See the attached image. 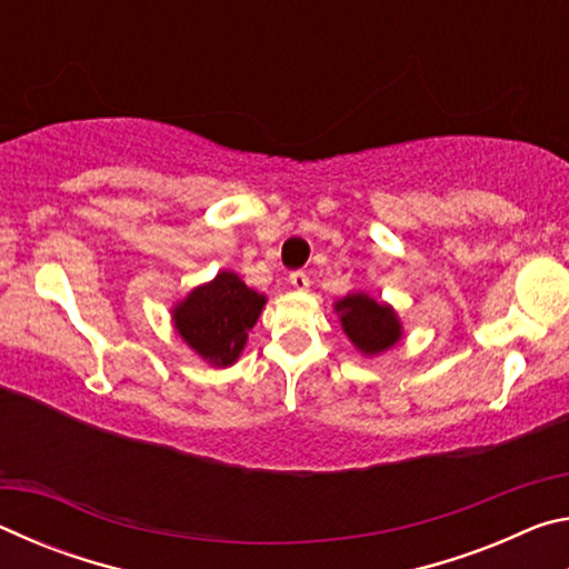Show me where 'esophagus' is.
<instances>
[{
  "label": "esophagus",
  "instance_id": "34e87169",
  "mask_svg": "<svg viewBox=\"0 0 569 569\" xmlns=\"http://www.w3.org/2000/svg\"><path fill=\"white\" fill-rule=\"evenodd\" d=\"M288 283H291L296 291H306L308 283H311V281H308V276L303 271H293L291 276H288Z\"/></svg>",
  "mask_w": 569,
  "mask_h": 569
}]
</instances>
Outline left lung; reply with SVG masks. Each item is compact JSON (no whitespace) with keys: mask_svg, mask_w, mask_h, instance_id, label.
Returning a JSON list of instances; mask_svg holds the SVG:
<instances>
[{"mask_svg":"<svg viewBox=\"0 0 569 569\" xmlns=\"http://www.w3.org/2000/svg\"><path fill=\"white\" fill-rule=\"evenodd\" d=\"M336 311L341 313L346 336L363 353H381L399 341L401 326L387 303L366 293H351L336 303Z\"/></svg>","mask_w":569,"mask_h":569,"instance_id":"8db88e82","label":"left lung"}]
</instances>
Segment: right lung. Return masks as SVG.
<instances>
[{"label": "right lung", "instance_id": "right-lung-1", "mask_svg": "<svg viewBox=\"0 0 569 569\" xmlns=\"http://www.w3.org/2000/svg\"><path fill=\"white\" fill-rule=\"evenodd\" d=\"M263 303V296L248 288L236 273L223 271L216 281L196 288L176 308L172 319L190 349L210 363L228 366L243 351L248 331L258 321Z\"/></svg>", "mask_w": 569, "mask_h": 569}]
</instances>
